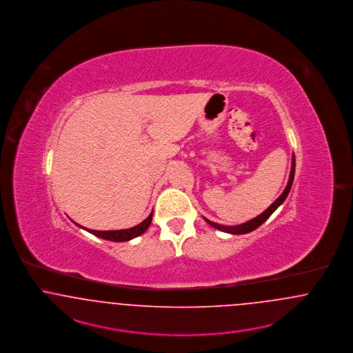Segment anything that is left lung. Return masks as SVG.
<instances>
[{"label": "left lung", "instance_id": "1", "mask_svg": "<svg viewBox=\"0 0 353 353\" xmlns=\"http://www.w3.org/2000/svg\"><path fill=\"white\" fill-rule=\"evenodd\" d=\"M294 174H295V157L292 155V171H290V176H289V182H288L286 188L283 190L282 195H281L266 211H263L261 215L254 217V219H252V220H249V221H246L244 224L233 225V227H227V225H221V224H217V223H214V221H210V220L205 219V217H204V220H205L211 227L216 228V230H221V232H227V233H230V234H245V233H249V232H252V230H257L261 224H263V223L270 217V215L276 211V208L288 198V195H289V192H290V190H292Z\"/></svg>", "mask_w": 353, "mask_h": 353}]
</instances>
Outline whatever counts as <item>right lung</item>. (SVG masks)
<instances>
[{"instance_id": "add662e5", "label": "right lung", "mask_w": 353, "mask_h": 353, "mask_svg": "<svg viewBox=\"0 0 353 353\" xmlns=\"http://www.w3.org/2000/svg\"><path fill=\"white\" fill-rule=\"evenodd\" d=\"M152 219H153V212L148 216L142 223H139L136 227L129 228V230H87L90 233H92L94 236L104 239V240H109V241H116V243H121V241H129L137 236H141L145 230L149 228V225L152 224ZM79 225V224H77Z\"/></svg>"}]
</instances>
